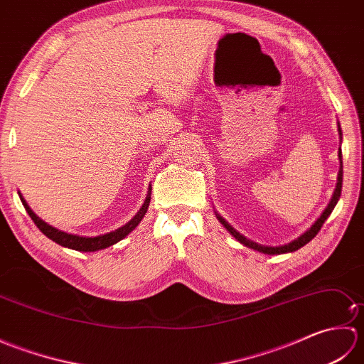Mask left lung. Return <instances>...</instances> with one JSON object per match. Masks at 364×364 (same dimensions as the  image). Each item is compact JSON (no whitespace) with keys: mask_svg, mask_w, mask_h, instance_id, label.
Instances as JSON below:
<instances>
[{"mask_svg":"<svg viewBox=\"0 0 364 364\" xmlns=\"http://www.w3.org/2000/svg\"><path fill=\"white\" fill-rule=\"evenodd\" d=\"M338 131H339V137H343L341 127H339V125H338ZM339 162H341V168H339V173H338V183H336V188H335V192H333V197H331L328 206L326 208V211H323V213L321 214V218L313 223L310 230H306L304 235H300L297 239H294V241L289 242V244L278 245V247L261 245V244L253 242V241H250V239H247L245 236H242L241 233H239V231H236L233 227H231L225 219L220 218L219 214H215V215H218V220L222 223L223 227H225V228L230 231L231 236H235V239H237V241L241 242V244H244L245 247H249V249H253V250L261 252V253H266V255H282V253L296 252V250L300 249V247H304L305 244L310 242L311 239L319 233V230H321V227L323 225V222L327 220V218L331 214V211H333V208L336 206L339 197H341V189H343V156H341V149H339Z\"/></svg>","mask_w":364,"mask_h":364,"instance_id":"8db88e82","label":"left lung"}]
</instances>
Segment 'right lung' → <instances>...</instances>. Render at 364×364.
Returning a JSON list of instances; mask_svg holds the SVG:
<instances>
[{
  "mask_svg": "<svg viewBox=\"0 0 364 364\" xmlns=\"http://www.w3.org/2000/svg\"><path fill=\"white\" fill-rule=\"evenodd\" d=\"M150 198H151V186L149 188V194H146V198H145V202H144L142 208L137 211V214H136L134 218L131 219L128 223H125V225L117 228V230L111 231V233L100 235V236H95V237H86V236L68 235V233H65V231H60V230H58V228H54V227L48 225V223L43 222L41 218H37V215L34 214V211L31 210V208L28 206L26 200L20 196L21 203H23V206H25V210L28 211L29 218L34 220L37 228L41 230L46 237H50L51 241H54V242L59 244V245L67 247V249L78 250V252H97V250L106 249V247H111V245H114L115 242L122 241V239L125 237L128 233H131V231H133V230L139 225V222H141V220L144 219V215H145L146 210H149Z\"/></svg>",
  "mask_w": 364,
  "mask_h": 364,
  "instance_id": "obj_1",
  "label": "right lung"
}]
</instances>
